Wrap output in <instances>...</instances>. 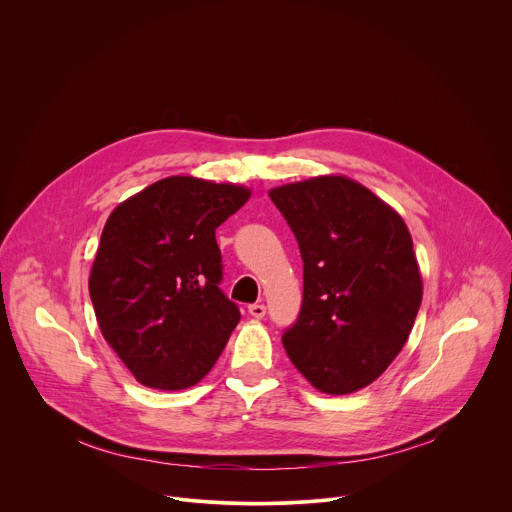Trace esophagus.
Masks as SVG:
<instances>
[{
	"mask_svg": "<svg viewBox=\"0 0 512 512\" xmlns=\"http://www.w3.org/2000/svg\"><path fill=\"white\" fill-rule=\"evenodd\" d=\"M249 314L259 320V318L265 316V306H263V304H251V306H249Z\"/></svg>",
	"mask_w": 512,
	"mask_h": 512,
	"instance_id": "1",
	"label": "esophagus"
}]
</instances>
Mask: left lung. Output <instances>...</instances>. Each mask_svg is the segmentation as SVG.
Returning a JSON list of instances; mask_svg holds the SVG:
<instances>
[{"label": "left lung", "mask_w": 512, "mask_h": 512, "mask_svg": "<svg viewBox=\"0 0 512 512\" xmlns=\"http://www.w3.org/2000/svg\"><path fill=\"white\" fill-rule=\"evenodd\" d=\"M304 261L302 310L281 342L322 393L346 395L385 373L421 306V275L403 218L369 188L320 176L273 188Z\"/></svg>", "instance_id": "8db88e82"}]
</instances>
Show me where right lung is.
<instances>
[{
	"instance_id": "obj_1",
	"label": "right lung",
	"mask_w": 512,
	"mask_h": 512,
	"mask_svg": "<svg viewBox=\"0 0 512 512\" xmlns=\"http://www.w3.org/2000/svg\"><path fill=\"white\" fill-rule=\"evenodd\" d=\"M235 184L164 178L121 202L101 235L89 294L99 328L152 389L196 385L241 320L214 231L249 198Z\"/></svg>"
}]
</instances>
